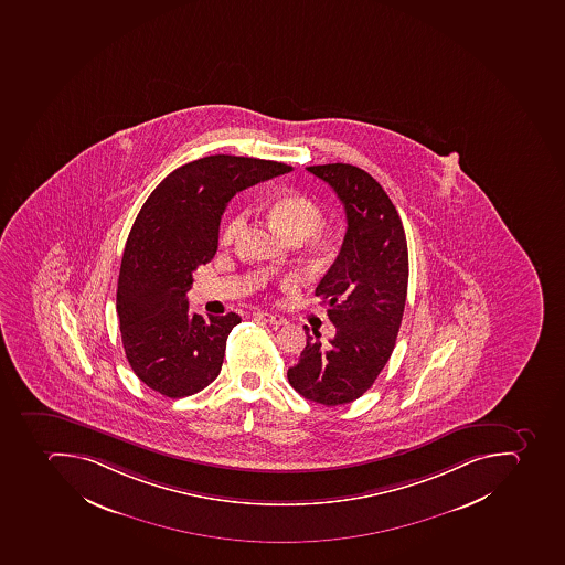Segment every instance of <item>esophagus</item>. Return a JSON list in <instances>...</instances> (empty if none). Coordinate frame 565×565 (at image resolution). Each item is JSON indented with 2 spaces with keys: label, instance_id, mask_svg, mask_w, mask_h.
Masks as SVG:
<instances>
[{
  "label": "esophagus",
  "instance_id": "esophagus-1",
  "mask_svg": "<svg viewBox=\"0 0 565 565\" xmlns=\"http://www.w3.org/2000/svg\"><path fill=\"white\" fill-rule=\"evenodd\" d=\"M253 316L257 317L258 321L267 322V324L284 326L287 324V319L276 313L269 312H255Z\"/></svg>",
  "mask_w": 565,
  "mask_h": 565
}]
</instances>
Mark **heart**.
Here are the masks:
<instances>
[{
  "label": "heart",
  "instance_id": "b5f03b06",
  "mask_svg": "<svg viewBox=\"0 0 565 565\" xmlns=\"http://www.w3.org/2000/svg\"><path fill=\"white\" fill-rule=\"evenodd\" d=\"M267 217L276 231L292 243H301L307 239L308 249L313 257H326L337 248V237L333 232L319 228L324 222V211L305 194L294 193V191L278 194L267 203ZM243 214L232 216L223 225L222 234H220L222 244L228 246L234 243L239 232L243 231ZM294 287H296V281L292 278L281 281V289L289 290Z\"/></svg>",
  "mask_w": 565,
  "mask_h": 565
}]
</instances>
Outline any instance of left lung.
<instances>
[{
	"instance_id": "1",
	"label": "left lung",
	"mask_w": 565,
	"mask_h": 565,
	"mask_svg": "<svg viewBox=\"0 0 565 565\" xmlns=\"http://www.w3.org/2000/svg\"><path fill=\"white\" fill-rule=\"evenodd\" d=\"M307 170L333 188L348 231L316 289L337 333L322 343L319 331L305 328L307 345L287 377L308 401L340 406L362 397L392 356L409 278L406 234L388 194L362 168L333 163Z\"/></svg>"
}]
</instances>
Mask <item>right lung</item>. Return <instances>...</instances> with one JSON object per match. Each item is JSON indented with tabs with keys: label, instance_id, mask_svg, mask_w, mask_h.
I'll return each mask as SVG.
<instances>
[{
	"label": "right lung",
	"instance_id": "obj_1",
	"mask_svg": "<svg viewBox=\"0 0 565 565\" xmlns=\"http://www.w3.org/2000/svg\"><path fill=\"white\" fill-rule=\"evenodd\" d=\"M290 170L216 153L173 170L143 203L124 249L117 313L127 362L153 392L188 397L222 371L226 339L241 317L191 313L185 292L196 267L216 255L232 196Z\"/></svg>",
	"mask_w": 565,
	"mask_h": 565
}]
</instances>
